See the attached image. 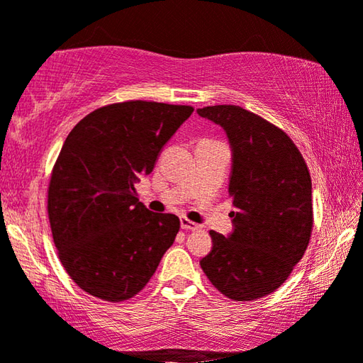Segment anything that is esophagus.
I'll return each mask as SVG.
<instances>
[{
	"mask_svg": "<svg viewBox=\"0 0 363 363\" xmlns=\"http://www.w3.org/2000/svg\"><path fill=\"white\" fill-rule=\"evenodd\" d=\"M180 225H182L183 230H198V228H199L198 224H194V222L186 219V217H182V219H180Z\"/></svg>",
	"mask_w": 363,
	"mask_h": 363,
	"instance_id": "34e87169",
	"label": "esophagus"
}]
</instances>
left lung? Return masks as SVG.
Instances as JSON below:
<instances>
[{
	"instance_id": "1",
	"label": "left lung",
	"mask_w": 363,
	"mask_h": 363,
	"mask_svg": "<svg viewBox=\"0 0 363 363\" xmlns=\"http://www.w3.org/2000/svg\"><path fill=\"white\" fill-rule=\"evenodd\" d=\"M225 131L232 149L228 194L233 230H211L213 248L199 261L217 291L237 302L274 292L308 247L311 178L292 139L237 105L198 108Z\"/></svg>"
}]
</instances>
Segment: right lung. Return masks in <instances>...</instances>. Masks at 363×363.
<instances>
[{"instance_id":"right-lung-1","label":"right lung","mask_w":363,"mask_h":363,"mask_svg":"<svg viewBox=\"0 0 363 363\" xmlns=\"http://www.w3.org/2000/svg\"><path fill=\"white\" fill-rule=\"evenodd\" d=\"M193 113L188 105L113 104L72 128L48 186L60 261L77 286L107 302L143 291L174 245L180 219L139 203L135 185Z\"/></svg>"}]
</instances>
